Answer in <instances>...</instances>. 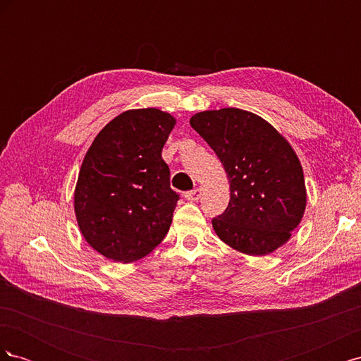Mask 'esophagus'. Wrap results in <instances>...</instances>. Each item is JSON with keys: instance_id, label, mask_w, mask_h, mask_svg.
<instances>
[{"instance_id": "esophagus-1", "label": "esophagus", "mask_w": 361, "mask_h": 361, "mask_svg": "<svg viewBox=\"0 0 361 361\" xmlns=\"http://www.w3.org/2000/svg\"><path fill=\"white\" fill-rule=\"evenodd\" d=\"M202 197V188H195L192 191L185 192V199L190 202H197Z\"/></svg>"}]
</instances>
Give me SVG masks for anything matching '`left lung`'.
Masks as SVG:
<instances>
[{"label":"left lung","mask_w":361,"mask_h":361,"mask_svg":"<svg viewBox=\"0 0 361 361\" xmlns=\"http://www.w3.org/2000/svg\"><path fill=\"white\" fill-rule=\"evenodd\" d=\"M190 125L220 158L231 183V202L212 220L218 238L250 256L286 244L307 202L302 167L288 140L239 108L197 113Z\"/></svg>","instance_id":"obj_1"}]
</instances>
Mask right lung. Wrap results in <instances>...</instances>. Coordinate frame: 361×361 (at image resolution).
I'll return each instance as SVG.
<instances>
[{
    "instance_id": "1",
    "label": "right lung",
    "mask_w": 361,
    "mask_h": 361,
    "mask_svg": "<svg viewBox=\"0 0 361 361\" xmlns=\"http://www.w3.org/2000/svg\"><path fill=\"white\" fill-rule=\"evenodd\" d=\"M176 118L157 108L114 117L87 150L75 187L84 239L114 262L138 260L167 235L179 194L161 152Z\"/></svg>"
}]
</instances>
